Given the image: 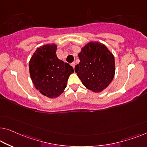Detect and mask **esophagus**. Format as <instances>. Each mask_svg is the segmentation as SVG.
<instances>
[{
    "label": "esophagus",
    "instance_id": "1",
    "mask_svg": "<svg viewBox=\"0 0 147 147\" xmlns=\"http://www.w3.org/2000/svg\"><path fill=\"white\" fill-rule=\"evenodd\" d=\"M71 66H72V67H73V69H74V67H75V63H74V62H73V63H71Z\"/></svg>",
    "mask_w": 147,
    "mask_h": 147
}]
</instances>
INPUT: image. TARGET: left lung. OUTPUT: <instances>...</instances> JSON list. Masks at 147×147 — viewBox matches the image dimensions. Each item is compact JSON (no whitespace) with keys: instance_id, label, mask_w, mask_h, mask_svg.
I'll use <instances>...</instances> for the list:
<instances>
[{"instance_id":"left-lung-1","label":"left lung","mask_w":147,"mask_h":147,"mask_svg":"<svg viewBox=\"0 0 147 147\" xmlns=\"http://www.w3.org/2000/svg\"><path fill=\"white\" fill-rule=\"evenodd\" d=\"M80 63L75 72L87 89L94 92H101L114 78V56L104 44L90 41L82 47L78 53Z\"/></svg>"}]
</instances>
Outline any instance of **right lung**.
<instances>
[{
	"label": "right lung",
	"instance_id": "obj_1",
	"mask_svg": "<svg viewBox=\"0 0 147 147\" xmlns=\"http://www.w3.org/2000/svg\"><path fill=\"white\" fill-rule=\"evenodd\" d=\"M57 45L45 44L37 48L29 62L31 79L36 88L49 98L59 96L67 86L74 69L69 64L58 59Z\"/></svg>",
	"mask_w": 147,
	"mask_h": 147
}]
</instances>
